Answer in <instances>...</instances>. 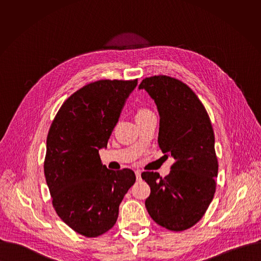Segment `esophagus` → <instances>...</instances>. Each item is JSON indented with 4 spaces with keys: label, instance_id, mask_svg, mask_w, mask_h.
<instances>
[{
    "label": "esophagus",
    "instance_id": "34e87169",
    "mask_svg": "<svg viewBox=\"0 0 261 261\" xmlns=\"http://www.w3.org/2000/svg\"><path fill=\"white\" fill-rule=\"evenodd\" d=\"M136 177H137V181H142V176H141V172L140 171H136Z\"/></svg>",
    "mask_w": 261,
    "mask_h": 261
}]
</instances>
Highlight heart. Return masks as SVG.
Segmentation results:
<instances>
[{"label":"heart","mask_w":261,"mask_h":261,"mask_svg":"<svg viewBox=\"0 0 261 261\" xmlns=\"http://www.w3.org/2000/svg\"><path fill=\"white\" fill-rule=\"evenodd\" d=\"M150 111L149 110H147V109H141V110H139L138 112H137V114H136V117H139V116H143V115H145V114H148L149 113Z\"/></svg>","instance_id":"heart-1"}]
</instances>
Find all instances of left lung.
<instances>
[{
	"mask_svg": "<svg viewBox=\"0 0 261 261\" xmlns=\"http://www.w3.org/2000/svg\"><path fill=\"white\" fill-rule=\"evenodd\" d=\"M160 114L158 143L175 159L171 173L142 174L150 187L146 207L151 219L171 231L191 228L204 216L216 191L218 161L211 120L195 92L179 79L158 75L139 86Z\"/></svg>",
	"mask_w": 261,
	"mask_h": 261,
	"instance_id": "8db88e82",
	"label": "left lung"
}]
</instances>
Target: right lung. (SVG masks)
Returning a JSON list of instances; mask_svg holds the SVG:
<instances>
[{
    "instance_id": "1",
    "label": "right lung",
    "mask_w": 261,
    "mask_h": 261,
    "mask_svg": "<svg viewBox=\"0 0 261 261\" xmlns=\"http://www.w3.org/2000/svg\"><path fill=\"white\" fill-rule=\"evenodd\" d=\"M134 80H98L78 89L54 117L46 145L44 174L52 205L64 223L97 237L116 222L119 204L136 182L129 169L109 170L99 149L108 146Z\"/></svg>"
}]
</instances>
